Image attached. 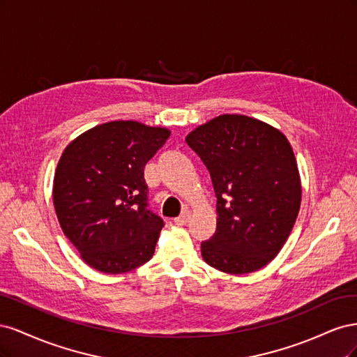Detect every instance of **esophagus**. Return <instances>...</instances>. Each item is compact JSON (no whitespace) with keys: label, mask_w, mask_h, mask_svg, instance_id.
I'll return each mask as SVG.
<instances>
[{"label":"esophagus","mask_w":357,"mask_h":357,"mask_svg":"<svg viewBox=\"0 0 357 357\" xmlns=\"http://www.w3.org/2000/svg\"><path fill=\"white\" fill-rule=\"evenodd\" d=\"M189 219H190V211H189V210H185V211H183V213L178 215V218L174 219V223L178 225V226H183V225H186V223L189 222Z\"/></svg>","instance_id":"34e87169"}]
</instances>
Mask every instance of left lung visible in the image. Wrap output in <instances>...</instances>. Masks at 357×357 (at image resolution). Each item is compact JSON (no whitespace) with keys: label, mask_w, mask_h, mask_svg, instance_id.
I'll use <instances>...</instances> for the list:
<instances>
[{"label":"left lung","mask_w":357,"mask_h":357,"mask_svg":"<svg viewBox=\"0 0 357 357\" xmlns=\"http://www.w3.org/2000/svg\"><path fill=\"white\" fill-rule=\"evenodd\" d=\"M186 143L207 167L218 226L201 243L204 261L229 274L264 268L282 250L301 205L298 165L278 129L243 114L198 126Z\"/></svg>","instance_id":"obj_1"}]
</instances>
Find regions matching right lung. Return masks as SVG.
<instances>
[{
	"label": "right lung",
	"instance_id": "add662e5",
	"mask_svg": "<svg viewBox=\"0 0 357 357\" xmlns=\"http://www.w3.org/2000/svg\"><path fill=\"white\" fill-rule=\"evenodd\" d=\"M168 137L165 128L116 121L63 150L53 204L63 234L89 266L121 274L153 256L164 220L149 208L144 167Z\"/></svg>",
	"mask_w": 357,
	"mask_h": 357
}]
</instances>
